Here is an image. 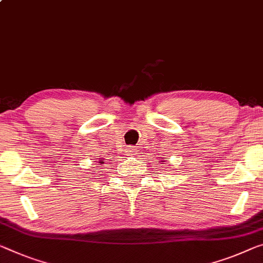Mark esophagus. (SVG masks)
I'll list each match as a JSON object with an SVG mask.
<instances>
[{"label":"esophagus","mask_w":263,"mask_h":263,"mask_svg":"<svg viewBox=\"0 0 263 263\" xmlns=\"http://www.w3.org/2000/svg\"><path fill=\"white\" fill-rule=\"evenodd\" d=\"M136 154V149L134 147L128 148V155H135Z\"/></svg>","instance_id":"34e87169"}]
</instances>
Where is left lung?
Returning <instances> with one entry per match:
<instances>
[{"label":"left lung","instance_id":"obj_1","mask_svg":"<svg viewBox=\"0 0 263 263\" xmlns=\"http://www.w3.org/2000/svg\"><path fill=\"white\" fill-rule=\"evenodd\" d=\"M162 162H163V161H162Z\"/></svg>","mask_w":263,"mask_h":263}]
</instances>
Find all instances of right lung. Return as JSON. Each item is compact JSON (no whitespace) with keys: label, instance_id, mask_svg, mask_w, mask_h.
Wrapping results in <instances>:
<instances>
[{"label":"right lung","instance_id":"right-lung-1","mask_svg":"<svg viewBox=\"0 0 263 263\" xmlns=\"http://www.w3.org/2000/svg\"><path fill=\"white\" fill-rule=\"evenodd\" d=\"M101 162H103V161H101Z\"/></svg>","mask_w":263,"mask_h":263}]
</instances>
